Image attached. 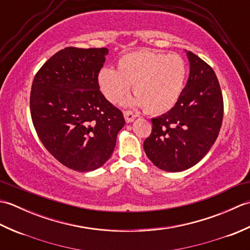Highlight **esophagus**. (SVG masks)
<instances>
[{"label": "esophagus", "instance_id": "1", "mask_svg": "<svg viewBox=\"0 0 250 250\" xmlns=\"http://www.w3.org/2000/svg\"><path fill=\"white\" fill-rule=\"evenodd\" d=\"M124 116H125V119L126 122H132V121H134L137 115H135L133 111H131V110H125Z\"/></svg>", "mask_w": 250, "mask_h": 250}]
</instances>
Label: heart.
Returning a JSON list of instances; mask_svg holds the SVG:
<instances>
[{"label": "heart", "mask_w": 250, "mask_h": 250, "mask_svg": "<svg viewBox=\"0 0 250 250\" xmlns=\"http://www.w3.org/2000/svg\"><path fill=\"white\" fill-rule=\"evenodd\" d=\"M187 64L176 54L133 51L122 55L117 70L101 68L98 83L104 97L111 103H119L132 90L135 95L126 105L141 106L149 114L167 113L177 103L185 87Z\"/></svg>", "instance_id": "heart-1"}]
</instances>
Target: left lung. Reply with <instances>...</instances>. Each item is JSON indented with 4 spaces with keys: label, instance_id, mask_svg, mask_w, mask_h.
Returning a JSON list of instances; mask_svg holds the SVG:
<instances>
[{
    "label": "left lung",
    "instance_id": "8db88e82",
    "mask_svg": "<svg viewBox=\"0 0 250 250\" xmlns=\"http://www.w3.org/2000/svg\"><path fill=\"white\" fill-rule=\"evenodd\" d=\"M187 84L167 113L152 118L144 142L148 159L167 172H182L204 158L214 145L224 118V100L216 74L193 52Z\"/></svg>",
    "mask_w": 250,
    "mask_h": 250
}]
</instances>
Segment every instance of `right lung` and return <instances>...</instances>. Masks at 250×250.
<instances>
[{"label":"right lung","mask_w":250,"mask_h":250,"mask_svg":"<svg viewBox=\"0 0 250 250\" xmlns=\"http://www.w3.org/2000/svg\"><path fill=\"white\" fill-rule=\"evenodd\" d=\"M107 48L66 47L36 73L30 108L36 133L58 161L78 172L101 167L125 121L100 91Z\"/></svg>","instance_id":"1"}]
</instances>
